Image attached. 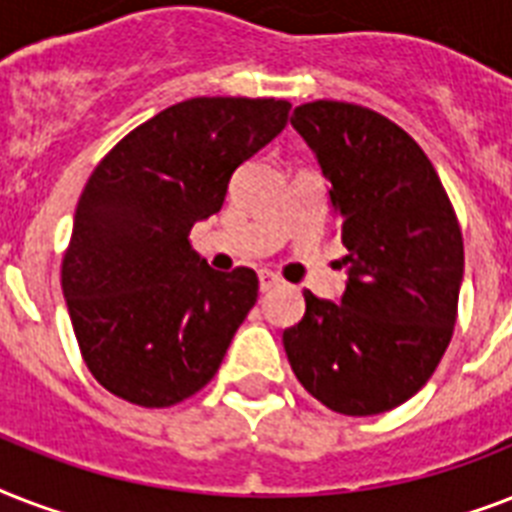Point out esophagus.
Wrapping results in <instances>:
<instances>
[{"label":"esophagus","instance_id":"34e87169","mask_svg":"<svg viewBox=\"0 0 512 512\" xmlns=\"http://www.w3.org/2000/svg\"><path fill=\"white\" fill-rule=\"evenodd\" d=\"M257 279H260V292H271V289L279 284V276L271 271H260L257 273Z\"/></svg>","mask_w":512,"mask_h":512}]
</instances>
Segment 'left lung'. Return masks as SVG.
Here are the masks:
<instances>
[{
  "mask_svg": "<svg viewBox=\"0 0 512 512\" xmlns=\"http://www.w3.org/2000/svg\"><path fill=\"white\" fill-rule=\"evenodd\" d=\"M292 127L332 185L348 284L340 303L305 289V316L284 329L289 366L332 412H388L430 380L454 335L460 223L436 167L388 116L313 100Z\"/></svg>",
  "mask_w": 512,
  "mask_h": 512,
  "instance_id": "1",
  "label": "left lung"
}]
</instances>
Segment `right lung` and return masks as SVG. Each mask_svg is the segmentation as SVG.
Returning <instances> with one entry per match:
<instances>
[{"label": "right lung", "mask_w": 512, "mask_h": 512, "mask_svg": "<svg viewBox=\"0 0 512 512\" xmlns=\"http://www.w3.org/2000/svg\"><path fill=\"white\" fill-rule=\"evenodd\" d=\"M287 100L191 98L124 135L76 204L60 284L92 377L146 409L217 374L257 300V273L212 271L188 244L223 207L233 170L271 143Z\"/></svg>", "instance_id": "add662e5"}]
</instances>
